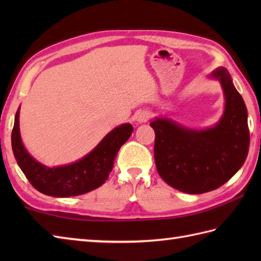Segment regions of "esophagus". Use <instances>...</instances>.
<instances>
[{
  "label": "esophagus",
  "mask_w": 261,
  "mask_h": 261,
  "mask_svg": "<svg viewBox=\"0 0 261 261\" xmlns=\"http://www.w3.org/2000/svg\"><path fill=\"white\" fill-rule=\"evenodd\" d=\"M150 116H151V114L149 113L148 111H142V112L138 114L137 121L139 122V123H145V122H147L149 119H150Z\"/></svg>",
  "instance_id": "34e87169"
}]
</instances>
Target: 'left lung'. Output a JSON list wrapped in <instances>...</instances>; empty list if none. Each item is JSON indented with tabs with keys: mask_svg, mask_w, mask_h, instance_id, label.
<instances>
[{
	"mask_svg": "<svg viewBox=\"0 0 261 261\" xmlns=\"http://www.w3.org/2000/svg\"><path fill=\"white\" fill-rule=\"evenodd\" d=\"M223 90L224 112L207 129H190L168 118H154V162L160 177L171 187L188 194L216 190L246 162L250 143L248 111L231 75L224 67L213 70Z\"/></svg>",
	"mask_w": 261,
	"mask_h": 261,
	"instance_id": "8db88e82",
	"label": "left lung"
}]
</instances>
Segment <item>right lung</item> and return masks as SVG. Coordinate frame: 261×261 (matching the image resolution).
<instances>
[{
	"label": "right lung",
	"instance_id": "right-lung-1",
	"mask_svg": "<svg viewBox=\"0 0 261 261\" xmlns=\"http://www.w3.org/2000/svg\"><path fill=\"white\" fill-rule=\"evenodd\" d=\"M19 116L20 108L16 111L11 136L16 163L37 191L54 197L82 195L102 186L112 171L116 153L134 131L130 123L121 124L109 132L85 157L68 165L47 167L37 162L22 143Z\"/></svg>",
	"mask_w": 261,
	"mask_h": 261
}]
</instances>
